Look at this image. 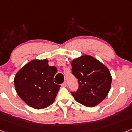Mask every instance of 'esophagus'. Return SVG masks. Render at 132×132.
Instances as JSON below:
<instances>
[{
    "label": "esophagus",
    "mask_w": 132,
    "mask_h": 132,
    "mask_svg": "<svg viewBox=\"0 0 132 132\" xmlns=\"http://www.w3.org/2000/svg\"><path fill=\"white\" fill-rule=\"evenodd\" d=\"M62 87H67V82H65V81L62 84Z\"/></svg>",
    "instance_id": "1"
}]
</instances>
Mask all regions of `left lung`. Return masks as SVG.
I'll return each mask as SVG.
<instances>
[{"label":"left lung","instance_id":"8db88e82","mask_svg":"<svg viewBox=\"0 0 132 132\" xmlns=\"http://www.w3.org/2000/svg\"><path fill=\"white\" fill-rule=\"evenodd\" d=\"M71 64L72 73L79 82L77 91L71 92L75 101L87 107L98 105L111 88L112 76L108 69L89 55H82Z\"/></svg>","mask_w":132,"mask_h":132}]
</instances>
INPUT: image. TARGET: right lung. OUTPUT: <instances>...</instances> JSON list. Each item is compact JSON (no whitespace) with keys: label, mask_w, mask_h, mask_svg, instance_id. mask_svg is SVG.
<instances>
[{"label":"right lung","mask_w":132,"mask_h":132,"mask_svg":"<svg viewBox=\"0 0 132 132\" xmlns=\"http://www.w3.org/2000/svg\"><path fill=\"white\" fill-rule=\"evenodd\" d=\"M57 69L47 59H34L17 72L14 82L22 100L35 109L48 107L55 101L60 85L53 82Z\"/></svg>","instance_id":"1"}]
</instances>
